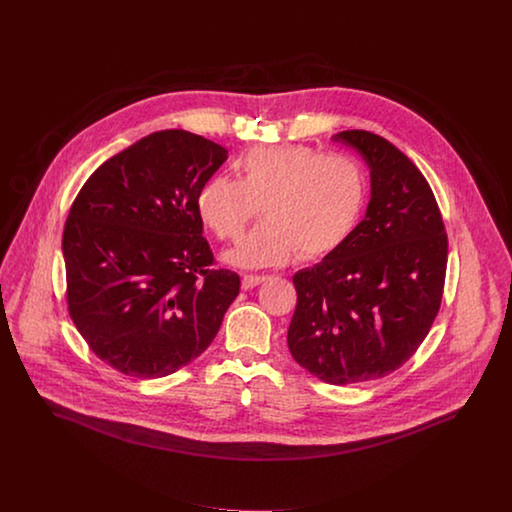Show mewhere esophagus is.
<instances>
[{
    "mask_svg": "<svg viewBox=\"0 0 512 512\" xmlns=\"http://www.w3.org/2000/svg\"><path fill=\"white\" fill-rule=\"evenodd\" d=\"M265 280H269V276H259V274H243V278H241V286L245 288V290H249V288H255V286H259V284H263Z\"/></svg>",
    "mask_w": 512,
    "mask_h": 512,
    "instance_id": "34e87169",
    "label": "esophagus"
}]
</instances>
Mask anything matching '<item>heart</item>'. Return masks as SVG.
Returning <instances> with one entry per match:
<instances>
[{"mask_svg": "<svg viewBox=\"0 0 512 512\" xmlns=\"http://www.w3.org/2000/svg\"><path fill=\"white\" fill-rule=\"evenodd\" d=\"M238 180L212 178L197 195V214L222 241H238L261 212L265 220L228 253L243 267L321 259L340 249L360 224L369 180L360 162L307 145L257 147L234 162Z\"/></svg>", "mask_w": 512, "mask_h": 512, "instance_id": "b5f03b06", "label": "heart"}]
</instances>
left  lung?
Segmentation results:
<instances>
[{
	"instance_id": "1",
	"label": "left lung",
	"mask_w": 512,
	"mask_h": 512,
	"mask_svg": "<svg viewBox=\"0 0 512 512\" xmlns=\"http://www.w3.org/2000/svg\"><path fill=\"white\" fill-rule=\"evenodd\" d=\"M332 139L367 162L371 199L340 249L294 274L288 348L317 379L352 385L416 354L441 307L449 240L429 183L404 152L363 129Z\"/></svg>"
}]
</instances>
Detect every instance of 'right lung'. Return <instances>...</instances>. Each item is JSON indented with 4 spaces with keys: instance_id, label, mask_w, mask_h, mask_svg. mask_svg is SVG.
<instances>
[{
    "instance_id": "1",
    "label": "right lung",
    "mask_w": 512,
    "mask_h": 512,
    "mask_svg": "<svg viewBox=\"0 0 512 512\" xmlns=\"http://www.w3.org/2000/svg\"><path fill=\"white\" fill-rule=\"evenodd\" d=\"M228 151L183 131H156L106 160L63 228L67 311L92 352L137 379L166 377L201 356L240 294L214 267L197 195Z\"/></svg>"
}]
</instances>
